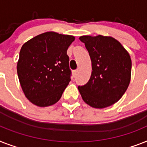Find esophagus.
<instances>
[{"label": "esophagus", "mask_w": 147, "mask_h": 147, "mask_svg": "<svg viewBox=\"0 0 147 147\" xmlns=\"http://www.w3.org/2000/svg\"><path fill=\"white\" fill-rule=\"evenodd\" d=\"M78 75V70H74L73 71V76L74 77H76Z\"/></svg>", "instance_id": "esophagus-1"}]
</instances>
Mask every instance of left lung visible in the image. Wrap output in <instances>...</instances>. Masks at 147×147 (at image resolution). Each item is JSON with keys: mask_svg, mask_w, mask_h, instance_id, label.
<instances>
[{"mask_svg": "<svg viewBox=\"0 0 147 147\" xmlns=\"http://www.w3.org/2000/svg\"><path fill=\"white\" fill-rule=\"evenodd\" d=\"M91 59L92 72L86 84L78 86L83 100L90 107L112 106L123 96L131 81V59L123 46L112 37L82 36Z\"/></svg>", "mask_w": 147, "mask_h": 147, "instance_id": "obj_1", "label": "left lung"}]
</instances>
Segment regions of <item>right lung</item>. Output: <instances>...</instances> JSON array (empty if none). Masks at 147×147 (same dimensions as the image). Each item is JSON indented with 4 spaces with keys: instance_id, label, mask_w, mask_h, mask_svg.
I'll return each mask as SVG.
<instances>
[{
    "instance_id": "add662e5",
    "label": "right lung",
    "mask_w": 147,
    "mask_h": 147,
    "mask_svg": "<svg viewBox=\"0 0 147 147\" xmlns=\"http://www.w3.org/2000/svg\"><path fill=\"white\" fill-rule=\"evenodd\" d=\"M75 37L48 32L22 45L17 74L24 94L38 107L59 101L71 81L67 50Z\"/></svg>"
}]
</instances>
